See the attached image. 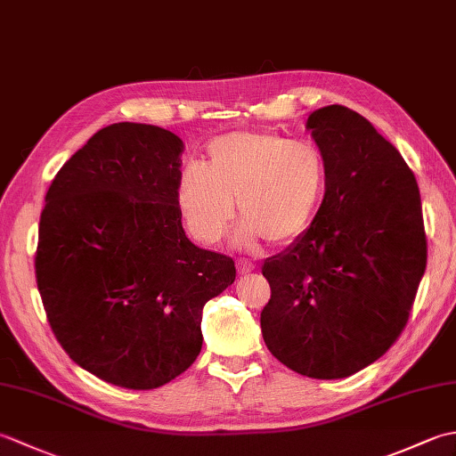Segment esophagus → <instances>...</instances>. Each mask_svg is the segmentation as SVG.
I'll return each instance as SVG.
<instances>
[{"label":"esophagus","instance_id":"esophagus-1","mask_svg":"<svg viewBox=\"0 0 456 456\" xmlns=\"http://www.w3.org/2000/svg\"><path fill=\"white\" fill-rule=\"evenodd\" d=\"M237 270H239V274H240V276H247V274L253 273V270H255V265L250 263V260H239Z\"/></svg>","mask_w":456,"mask_h":456}]
</instances>
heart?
Here are the masks:
<instances>
[{"label":"heart","instance_id":"heart-1","mask_svg":"<svg viewBox=\"0 0 456 456\" xmlns=\"http://www.w3.org/2000/svg\"><path fill=\"white\" fill-rule=\"evenodd\" d=\"M325 160L312 144L276 133L235 131L213 139L203 167L180 174L176 203L190 235L213 245L225 235L235 213L243 219L239 247L260 239L286 247L302 237L322 206Z\"/></svg>","mask_w":456,"mask_h":456}]
</instances>
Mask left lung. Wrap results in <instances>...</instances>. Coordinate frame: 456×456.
I'll use <instances>...</instances> for the list:
<instances>
[{"label":"left lung","mask_w":456,"mask_h":456,"mask_svg":"<svg viewBox=\"0 0 456 456\" xmlns=\"http://www.w3.org/2000/svg\"><path fill=\"white\" fill-rule=\"evenodd\" d=\"M327 167L312 225L263 276L260 327L280 362L319 380L378 361L410 319L428 265L418 180L361 113L327 105L307 118Z\"/></svg>","instance_id":"left-lung-1"}]
</instances>
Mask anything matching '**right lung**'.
<instances>
[{
  "label": "right lung",
  "instance_id": "obj_1",
  "mask_svg": "<svg viewBox=\"0 0 456 456\" xmlns=\"http://www.w3.org/2000/svg\"><path fill=\"white\" fill-rule=\"evenodd\" d=\"M176 134L113 123L74 152L46 191L37 286L56 341L102 380L152 390L201 351V309L235 282L231 256L183 233Z\"/></svg>",
  "mask_w": 456,
  "mask_h": 456
}]
</instances>
